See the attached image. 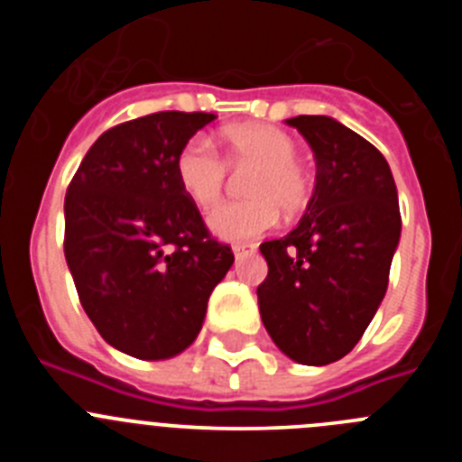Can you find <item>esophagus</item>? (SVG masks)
Listing matches in <instances>:
<instances>
[{"mask_svg": "<svg viewBox=\"0 0 462 462\" xmlns=\"http://www.w3.org/2000/svg\"><path fill=\"white\" fill-rule=\"evenodd\" d=\"M254 252H256V245H252V243H238V245H234L236 259H240V256H250V254H254Z\"/></svg>", "mask_w": 462, "mask_h": 462, "instance_id": "1", "label": "esophagus"}]
</instances>
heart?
<instances>
[{
    "label": "heart",
    "instance_id": "obj_1",
    "mask_svg": "<svg viewBox=\"0 0 462 462\" xmlns=\"http://www.w3.org/2000/svg\"><path fill=\"white\" fill-rule=\"evenodd\" d=\"M228 164H254L247 178V201L226 203L210 212L208 226L228 243L254 240L271 231L280 210L289 217L305 210L312 196V182L298 164V145L289 134L268 125H236L222 132ZM228 164L210 138L194 136L175 157V178L187 199L208 210L222 199Z\"/></svg>",
    "mask_w": 462,
    "mask_h": 462
}]
</instances>
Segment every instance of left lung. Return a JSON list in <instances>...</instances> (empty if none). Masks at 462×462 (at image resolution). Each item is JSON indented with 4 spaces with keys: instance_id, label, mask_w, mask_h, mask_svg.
Returning a JSON list of instances; mask_svg holds the SVG:
<instances>
[{
    "instance_id": "8db88e82",
    "label": "left lung",
    "mask_w": 462,
    "mask_h": 462,
    "mask_svg": "<svg viewBox=\"0 0 462 462\" xmlns=\"http://www.w3.org/2000/svg\"><path fill=\"white\" fill-rule=\"evenodd\" d=\"M314 191L298 226L261 245V321L284 356L328 365L352 352L389 287L400 243L398 189L383 154L328 116H298Z\"/></svg>"
}]
</instances>
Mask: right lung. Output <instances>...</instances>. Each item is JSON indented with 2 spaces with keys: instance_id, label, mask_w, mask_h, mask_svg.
<instances>
[{
  "instance_id": "obj_1",
  "label": "right lung",
  "mask_w": 462,
  "mask_h": 462,
  "mask_svg": "<svg viewBox=\"0 0 462 462\" xmlns=\"http://www.w3.org/2000/svg\"><path fill=\"white\" fill-rule=\"evenodd\" d=\"M212 113L166 110L97 138L64 199V256L106 342L164 361L196 340L234 252L208 236L175 157Z\"/></svg>"
}]
</instances>
